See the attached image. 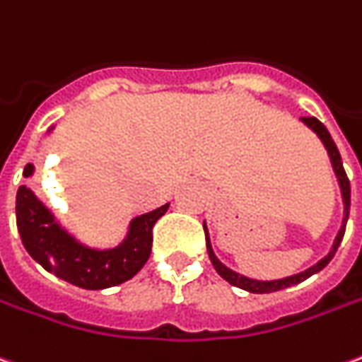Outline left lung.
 I'll use <instances>...</instances> for the list:
<instances>
[{
  "label": "left lung",
  "instance_id": "obj_1",
  "mask_svg": "<svg viewBox=\"0 0 362 362\" xmlns=\"http://www.w3.org/2000/svg\"><path fill=\"white\" fill-rule=\"evenodd\" d=\"M308 127H312L320 139L323 141V145L327 148V153H329L331 164H333V168H335V174H337V178H339L341 184V192H343V202H345V221H343V227H341L339 235H337V239H335V245H333V249L331 252L325 257L323 260H320L315 267L312 269H308L305 272H300V274H294V276H288L282 278V280H272V282H260V280H251V278L241 276V274H237L233 270H229L227 267H223L217 257L211 251V247H209V237H207V229L206 225H204V231H206V245H207V252H209V260H211V264H214V269L217 270V274L221 278H225L229 284H233L237 288H243V290H247V292H252V294H269V292H278V290H284L288 286H294L298 282H304L305 278H310L315 272H320L322 269H325L327 264H329V260L333 259V255L335 251L339 249L341 241H343V235H345V225H347L349 219V206H351V184H349L347 173H345V168H343V160H341L339 151H337V145L333 143V139H331L329 131L325 129L322 121L315 119V117H302Z\"/></svg>",
  "mask_w": 362,
  "mask_h": 362
}]
</instances>
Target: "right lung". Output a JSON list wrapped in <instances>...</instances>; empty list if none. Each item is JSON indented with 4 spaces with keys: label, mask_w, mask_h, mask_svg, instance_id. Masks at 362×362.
<instances>
[{
    "label": "right lung",
    "mask_w": 362,
    "mask_h": 362,
    "mask_svg": "<svg viewBox=\"0 0 362 362\" xmlns=\"http://www.w3.org/2000/svg\"><path fill=\"white\" fill-rule=\"evenodd\" d=\"M31 174L33 164H27L23 176ZM166 209L168 204L133 219L127 239L117 249L93 251L62 231L54 223L49 209L27 186L17 189L15 199L17 229L27 252L54 276L86 290L117 286L135 276L151 257L153 227L166 214Z\"/></svg>",
    "instance_id": "1"
}]
</instances>
